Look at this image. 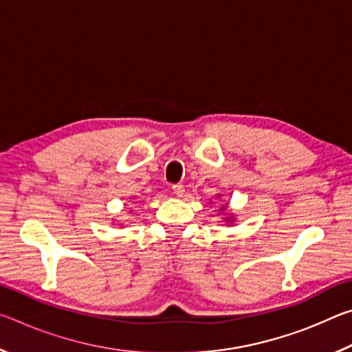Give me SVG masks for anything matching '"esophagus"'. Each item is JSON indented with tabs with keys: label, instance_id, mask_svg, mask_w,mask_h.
I'll return each instance as SVG.
<instances>
[{
	"label": "esophagus",
	"instance_id": "1",
	"mask_svg": "<svg viewBox=\"0 0 352 352\" xmlns=\"http://www.w3.org/2000/svg\"><path fill=\"white\" fill-rule=\"evenodd\" d=\"M172 190H174V194L177 195V197H183L184 186L183 184H174V186H172Z\"/></svg>",
	"mask_w": 352,
	"mask_h": 352
}]
</instances>
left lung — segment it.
Listing matches in <instances>:
<instances>
[{"label": "left lung", "instance_id": "obj_1", "mask_svg": "<svg viewBox=\"0 0 352 352\" xmlns=\"http://www.w3.org/2000/svg\"><path fill=\"white\" fill-rule=\"evenodd\" d=\"M225 210V206L222 208V211ZM231 220H233V217H226V222H231Z\"/></svg>", "mask_w": 352, "mask_h": 352}]
</instances>
